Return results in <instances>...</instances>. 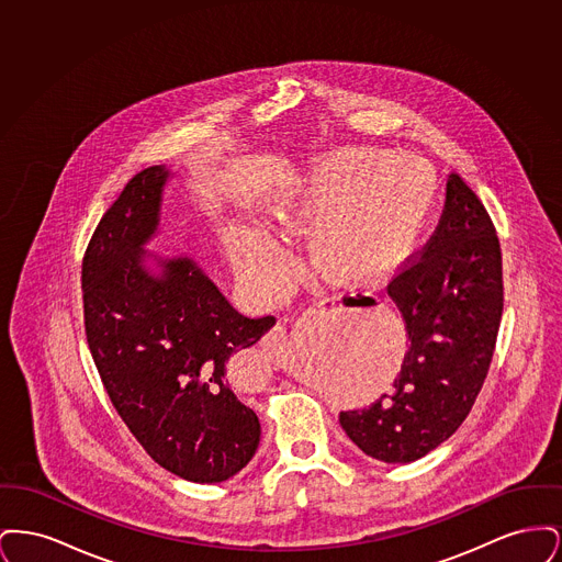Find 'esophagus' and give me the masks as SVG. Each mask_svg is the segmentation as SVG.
<instances>
[{
  "instance_id": "obj_1",
  "label": "esophagus",
  "mask_w": 562,
  "mask_h": 562,
  "mask_svg": "<svg viewBox=\"0 0 562 562\" xmlns=\"http://www.w3.org/2000/svg\"><path fill=\"white\" fill-rule=\"evenodd\" d=\"M316 307H318L321 312H324V314H333V312L341 310L344 303H341V296H339V294H333V296H324V299H321V301L316 303ZM284 344H286V328H284L282 324L271 326L268 333H266V337H263V348H280V346H284Z\"/></svg>"
}]
</instances>
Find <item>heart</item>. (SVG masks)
<instances>
[{"instance_id": "obj_1", "label": "heart", "mask_w": 562, "mask_h": 562, "mask_svg": "<svg viewBox=\"0 0 562 562\" xmlns=\"http://www.w3.org/2000/svg\"><path fill=\"white\" fill-rule=\"evenodd\" d=\"M434 177L413 156L373 149L339 151L310 168L273 216L316 223L312 250L341 280L369 278L401 261L428 213ZM225 250L241 278L273 291L286 278L284 248L261 227H227Z\"/></svg>"}]
</instances>
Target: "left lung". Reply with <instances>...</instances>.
I'll use <instances>...</instances> for the list:
<instances>
[{
    "instance_id": "left-lung-1",
    "label": "left lung",
    "mask_w": 562,
    "mask_h": 562,
    "mask_svg": "<svg viewBox=\"0 0 562 562\" xmlns=\"http://www.w3.org/2000/svg\"><path fill=\"white\" fill-rule=\"evenodd\" d=\"M408 349L392 394L344 411L339 424L362 453L411 463L434 451L472 411L504 312L502 248L479 195L449 175L428 244L390 280Z\"/></svg>"
}]
</instances>
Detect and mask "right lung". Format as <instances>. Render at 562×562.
<instances>
[{"mask_svg":"<svg viewBox=\"0 0 562 562\" xmlns=\"http://www.w3.org/2000/svg\"><path fill=\"white\" fill-rule=\"evenodd\" d=\"M170 170L134 175L81 261L86 339L122 422L147 454L189 482H223L252 459L261 424L229 367L276 324L248 318L193 259L145 250L158 234ZM151 256L161 268H146Z\"/></svg>","mask_w":562,"mask_h":562,"instance_id":"1","label":"right lung"}]
</instances>
